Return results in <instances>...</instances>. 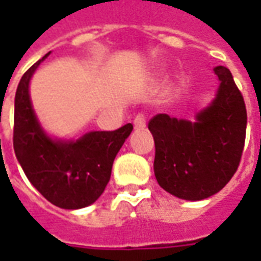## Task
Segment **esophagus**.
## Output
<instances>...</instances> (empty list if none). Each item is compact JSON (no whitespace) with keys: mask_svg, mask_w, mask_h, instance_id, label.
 <instances>
[{"mask_svg":"<svg viewBox=\"0 0 261 261\" xmlns=\"http://www.w3.org/2000/svg\"><path fill=\"white\" fill-rule=\"evenodd\" d=\"M145 125H147V119H145V116L142 113L137 114L136 119H134V128H136V130H144Z\"/></svg>","mask_w":261,"mask_h":261,"instance_id":"34e87169","label":"esophagus"}]
</instances>
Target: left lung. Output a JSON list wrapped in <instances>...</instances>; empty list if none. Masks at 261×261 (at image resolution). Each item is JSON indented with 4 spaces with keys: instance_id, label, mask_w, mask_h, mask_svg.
Segmentation results:
<instances>
[{
    "instance_id": "8db88e82",
    "label": "left lung",
    "mask_w": 261,
    "mask_h": 261,
    "mask_svg": "<svg viewBox=\"0 0 261 261\" xmlns=\"http://www.w3.org/2000/svg\"><path fill=\"white\" fill-rule=\"evenodd\" d=\"M219 88L194 121L161 113L149 120L153 172L170 194L198 201L222 190L235 175L246 137L245 100L226 67L214 68Z\"/></svg>"
}]
</instances>
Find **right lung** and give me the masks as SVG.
I'll return each instance as SVG.
<instances>
[{
	"label": "right lung",
	"instance_id": "add662e5",
	"mask_svg": "<svg viewBox=\"0 0 261 261\" xmlns=\"http://www.w3.org/2000/svg\"><path fill=\"white\" fill-rule=\"evenodd\" d=\"M42 60L20 80L15 95L14 149L18 162L37 192L65 210L91 205L108 186L116 155L133 131V124L114 131H91L78 140H57L46 134L37 120L29 84Z\"/></svg>",
	"mask_w": 261,
	"mask_h": 261
}]
</instances>
